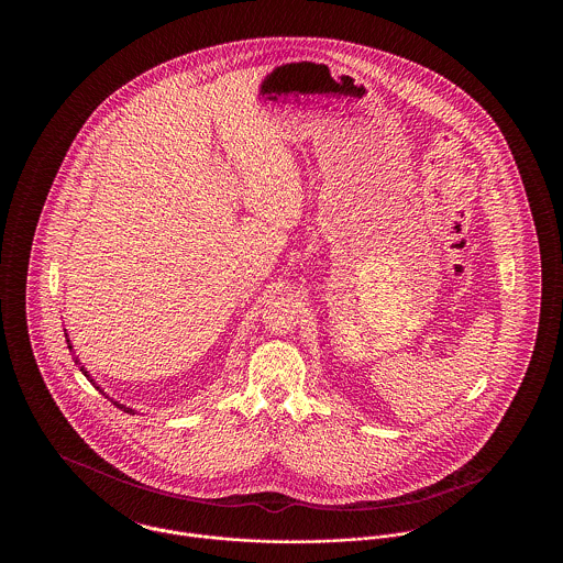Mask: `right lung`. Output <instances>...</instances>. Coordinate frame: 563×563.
Returning <instances> with one entry per match:
<instances>
[{
  "mask_svg": "<svg viewBox=\"0 0 563 563\" xmlns=\"http://www.w3.org/2000/svg\"><path fill=\"white\" fill-rule=\"evenodd\" d=\"M65 340H67V349H69V352H71V354H74V346H71V340H69V335H67V333H65ZM74 358H76V365H78V367H80L81 374L86 375V377H88V379H90V382H92V384H95V386H97V390H101V393H103V395H106V390H103V388H101V386H99V384H97V382H95V379H92V377H90V374H88V372H86V369H84V365H81L80 358H78V356H74ZM106 397H108V395H106ZM108 399H109V397H108ZM111 402H113V405H115V407H120V409H122V411H126V413H133V416H134L133 407H126V405H122V402H120V401H113V399H111Z\"/></svg>",
  "mask_w": 563,
  "mask_h": 563,
  "instance_id": "add662e5",
  "label": "right lung"
}]
</instances>
